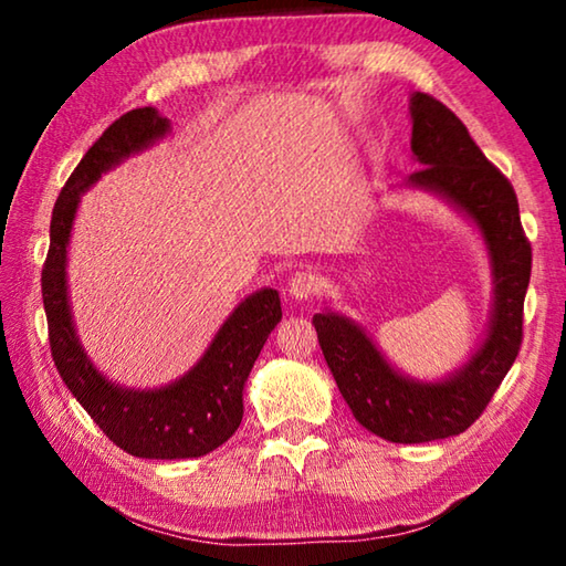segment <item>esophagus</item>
I'll return each mask as SVG.
<instances>
[{
  "mask_svg": "<svg viewBox=\"0 0 566 566\" xmlns=\"http://www.w3.org/2000/svg\"><path fill=\"white\" fill-rule=\"evenodd\" d=\"M286 286H290L292 300H310V296L319 292V276L312 270H300L292 274V280Z\"/></svg>",
  "mask_w": 566,
  "mask_h": 566,
  "instance_id": "esophagus-1",
  "label": "esophagus"
}]
</instances>
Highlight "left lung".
Instances as JSON below:
<instances>
[{"label":"left lung","mask_w":566,"mask_h":566,"mask_svg":"<svg viewBox=\"0 0 566 566\" xmlns=\"http://www.w3.org/2000/svg\"><path fill=\"white\" fill-rule=\"evenodd\" d=\"M411 151L419 169L407 185L452 202L482 232L492 256L494 304L486 339L442 381L401 377L361 327L337 312L314 314L319 347L344 401L364 429L387 442L419 444L462 434L490 405L522 347L532 244L514 187L482 155L462 119L424 92L411 94Z\"/></svg>","instance_id":"8db88e82"}]
</instances>
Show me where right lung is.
<instances>
[{"instance_id":"1","label":"right lung","mask_w":566,"mask_h":566,"mask_svg":"<svg viewBox=\"0 0 566 566\" xmlns=\"http://www.w3.org/2000/svg\"><path fill=\"white\" fill-rule=\"evenodd\" d=\"M169 119L142 107L104 129L60 191L50 252L42 270V300L54 367L76 401L127 454L142 459L205 457L237 432L244 415L242 391L270 332L282 319L280 292L260 290L219 327L205 357L185 377L161 389H122L102 377L76 339L66 296V244L80 197L124 157L165 137Z\"/></svg>"}]
</instances>
